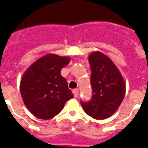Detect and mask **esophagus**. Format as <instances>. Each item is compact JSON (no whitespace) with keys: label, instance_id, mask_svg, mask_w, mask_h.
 I'll use <instances>...</instances> for the list:
<instances>
[{"label":"esophagus","instance_id":"esophagus-1","mask_svg":"<svg viewBox=\"0 0 148 148\" xmlns=\"http://www.w3.org/2000/svg\"><path fill=\"white\" fill-rule=\"evenodd\" d=\"M78 89H75V90H73V93H74V97H78Z\"/></svg>","mask_w":148,"mask_h":148}]
</instances>
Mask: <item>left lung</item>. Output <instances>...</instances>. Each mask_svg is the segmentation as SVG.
<instances>
[{"instance_id":"left-lung-1","label":"left lung","mask_w":148,"mask_h":148,"mask_svg":"<svg viewBox=\"0 0 148 148\" xmlns=\"http://www.w3.org/2000/svg\"><path fill=\"white\" fill-rule=\"evenodd\" d=\"M89 62L93 94L88 101H81V105L91 117L104 120L111 116L122 102L125 83L114 63L102 53L93 52Z\"/></svg>"}]
</instances>
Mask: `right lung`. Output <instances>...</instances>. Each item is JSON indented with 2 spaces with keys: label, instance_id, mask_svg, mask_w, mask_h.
<instances>
[{
  "label": "right lung",
  "instance_id": "add662e5",
  "mask_svg": "<svg viewBox=\"0 0 148 148\" xmlns=\"http://www.w3.org/2000/svg\"><path fill=\"white\" fill-rule=\"evenodd\" d=\"M70 58L50 54L34 62L23 75L21 93L24 105L36 117L47 120L58 114L65 103L74 97L62 68Z\"/></svg>",
  "mask_w": 148,
  "mask_h": 148
}]
</instances>
